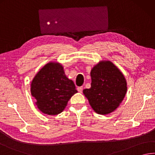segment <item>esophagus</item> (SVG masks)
<instances>
[{
    "mask_svg": "<svg viewBox=\"0 0 155 155\" xmlns=\"http://www.w3.org/2000/svg\"><path fill=\"white\" fill-rule=\"evenodd\" d=\"M77 90H78V91L79 92H80V93H81V92H82V91H83V87H82V86L78 87V88H77Z\"/></svg>",
    "mask_w": 155,
    "mask_h": 155,
    "instance_id": "esophagus-1",
    "label": "esophagus"
}]
</instances>
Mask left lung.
Listing matches in <instances>:
<instances>
[{"mask_svg":"<svg viewBox=\"0 0 155 155\" xmlns=\"http://www.w3.org/2000/svg\"><path fill=\"white\" fill-rule=\"evenodd\" d=\"M91 87L83 90L90 106L100 115H107L118 108L127 92L124 74L110 61H101L90 71Z\"/></svg>","mask_w":155,"mask_h":155,"instance_id":"left-lung-1","label":"left lung"}]
</instances>
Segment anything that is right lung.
<instances>
[{
    "mask_svg": "<svg viewBox=\"0 0 155 155\" xmlns=\"http://www.w3.org/2000/svg\"><path fill=\"white\" fill-rule=\"evenodd\" d=\"M31 94L42 113L55 115L63 112L71 96L77 93L72 80L59 63L50 62L37 73L31 83Z\"/></svg>",
    "mask_w": 155,
    "mask_h": 155,
    "instance_id": "add662e5",
    "label": "right lung"
}]
</instances>
